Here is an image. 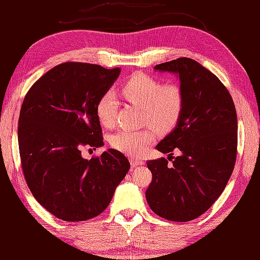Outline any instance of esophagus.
<instances>
[{
  "mask_svg": "<svg viewBox=\"0 0 260 260\" xmlns=\"http://www.w3.org/2000/svg\"><path fill=\"white\" fill-rule=\"evenodd\" d=\"M144 164V161H142V159H139V158H131V165L133 168H136L139 167V165H142Z\"/></svg>",
  "mask_w": 260,
  "mask_h": 260,
  "instance_id": "obj_1",
  "label": "esophagus"
}]
</instances>
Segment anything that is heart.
<instances>
[{
  "instance_id": "heart-1",
  "label": "heart",
  "mask_w": 260,
  "mask_h": 260,
  "mask_svg": "<svg viewBox=\"0 0 260 260\" xmlns=\"http://www.w3.org/2000/svg\"><path fill=\"white\" fill-rule=\"evenodd\" d=\"M127 101L143 108V120L159 131L172 128L183 108V93L174 84L162 85L153 77L135 74L121 87ZM118 101L112 90L104 92L96 103V115L102 125L112 127L115 124ZM155 140L152 127L143 129H119L110 139L115 150L131 156H139Z\"/></svg>"
}]
</instances>
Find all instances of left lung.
<instances>
[{
	"label": "left lung",
	"mask_w": 260,
	"mask_h": 260,
	"mask_svg": "<svg viewBox=\"0 0 260 260\" xmlns=\"http://www.w3.org/2000/svg\"><path fill=\"white\" fill-rule=\"evenodd\" d=\"M154 69L180 79L183 108L156 150L181 155L171 165L164 157L147 161L152 182L145 197L159 217L186 222L206 212L228 183L237 157V113L227 88L196 60L178 58Z\"/></svg>",
	"instance_id": "left-lung-1"
}]
</instances>
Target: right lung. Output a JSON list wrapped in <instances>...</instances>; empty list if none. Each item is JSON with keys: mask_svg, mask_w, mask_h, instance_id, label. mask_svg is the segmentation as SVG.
Returning <instances> with one entry per match:
<instances>
[{"mask_svg": "<svg viewBox=\"0 0 260 260\" xmlns=\"http://www.w3.org/2000/svg\"><path fill=\"white\" fill-rule=\"evenodd\" d=\"M119 73L64 62L38 79L22 103L18 140L26 184L43 208L64 221L101 214L131 168L113 148L90 159L80 151L104 145L96 103Z\"/></svg>", "mask_w": 260, "mask_h": 260, "instance_id": "right-lung-1", "label": "right lung"}]
</instances>
